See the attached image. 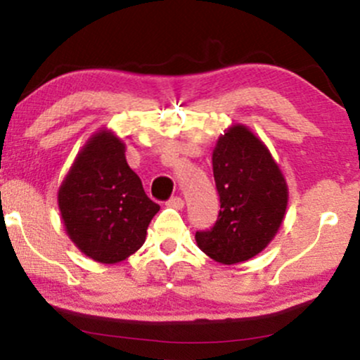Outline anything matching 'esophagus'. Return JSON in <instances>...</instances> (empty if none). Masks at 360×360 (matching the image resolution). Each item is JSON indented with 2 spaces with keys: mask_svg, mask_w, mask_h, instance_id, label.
I'll list each match as a JSON object with an SVG mask.
<instances>
[{
  "mask_svg": "<svg viewBox=\"0 0 360 360\" xmlns=\"http://www.w3.org/2000/svg\"><path fill=\"white\" fill-rule=\"evenodd\" d=\"M167 206H171V208H176V210H183V208H184V201H183V198H179V196H172L171 200L167 201Z\"/></svg>",
  "mask_w": 360,
  "mask_h": 360,
  "instance_id": "esophagus-1",
  "label": "esophagus"
}]
</instances>
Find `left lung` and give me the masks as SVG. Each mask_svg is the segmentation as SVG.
Returning a JSON list of instances; mask_svg holds the SVG:
<instances>
[{"mask_svg": "<svg viewBox=\"0 0 360 360\" xmlns=\"http://www.w3.org/2000/svg\"><path fill=\"white\" fill-rule=\"evenodd\" d=\"M220 213L196 243L220 264L245 262L269 245L288 208V184L269 148L250 128L232 125L212 155Z\"/></svg>", "mask_w": 360, "mask_h": 360, "instance_id": "obj_1", "label": "left lung"}]
</instances>
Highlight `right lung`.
<instances>
[{"label": "right lung", "mask_w": 360, "mask_h": 360, "mask_svg": "<svg viewBox=\"0 0 360 360\" xmlns=\"http://www.w3.org/2000/svg\"><path fill=\"white\" fill-rule=\"evenodd\" d=\"M57 203L74 245L101 264L122 262L135 254L160 210L127 164L123 140L108 128L91 135L76 155Z\"/></svg>", "instance_id": "1"}]
</instances>
